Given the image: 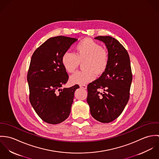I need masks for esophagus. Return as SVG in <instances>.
I'll return each mask as SVG.
<instances>
[{
    "instance_id": "1",
    "label": "esophagus",
    "mask_w": 159,
    "mask_h": 159,
    "mask_svg": "<svg viewBox=\"0 0 159 159\" xmlns=\"http://www.w3.org/2000/svg\"><path fill=\"white\" fill-rule=\"evenodd\" d=\"M80 88H83V89H87V86L86 85H80Z\"/></svg>"
}]
</instances>
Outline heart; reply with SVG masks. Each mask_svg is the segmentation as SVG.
<instances>
[{"label":"heart","instance_id":"heart-1","mask_svg":"<svg viewBox=\"0 0 159 159\" xmlns=\"http://www.w3.org/2000/svg\"><path fill=\"white\" fill-rule=\"evenodd\" d=\"M75 54L67 51L64 53L61 62L68 73H73L79 64L83 62V71H78L72 75L70 81L73 84H85L95 80L96 73H103L108 64V52L100 44L86 39L80 41L75 46Z\"/></svg>","mask_w":159,"mask_h":159}]
</instances>
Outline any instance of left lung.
Masks as SVG:
<instances>
[{"label":"left lung","instance_id":"1","mask_svg":"<svg viewBox=\"0 0 159 159\" xmlns=\"http://www.w3.org/2000/svg\"><path fill=\"white\" fill-rule=\"evenodd\" d=\"M105 43L108 64L101 76L88 86L87 102L92 116L102 123H109L122 113L128 103L132 81L129 55L118 40L110 36L95 38ZM103 90L104 92L100 93Z\"/></svg>","mask_w":159,"mask_h":159}]
</instances>
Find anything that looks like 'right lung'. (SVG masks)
<instances>
[{
  "label": "right lung",
  "instance_id": "obj_1",
  "mask_svg": "<svg viewBox=\"0 0 159 159\" xmlns=\"http://www.w3.org/2000/svg\"><path fill=\"white\" fill-rule=\"evenodd\" d=\"M77 39L57 36L49 39L34 52L27 73L30 102L46 123L57 124L68 118L74 93L80 87H62L68 75L61 59Z\"/></svg>",
  "mask_w": 159,
  "mask_h": 159
}]
</instances>
